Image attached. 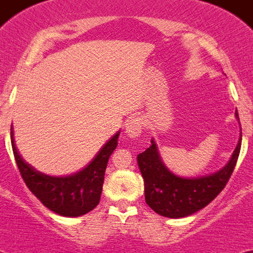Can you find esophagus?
<instances>
[{
	"label": "esophagus",
	"instance_id": "1",
	"mask_svg": "<svg viewBox=\"0 0 253 253\" xmlns=\"http://www.w3.org/2000/svg\"><path fill=\"white\" fill-rule=\"evenodd\" d=\"M143 131V123L140 118H134V119L129 120L125 126V134L129 138H137L139 137L140 133Z\"/></svg>",
	"mask_w": 253,
	"mask_h": 253
}]
</instances>
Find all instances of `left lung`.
Wrapping results in <instances>:
<instances>
[{
  "mask_svg": "<svg viewBox=\"0 0 253 253\" xmlns=\"http://www.w3.org/2000/svg\"><path fill=\"white\" fill-rule=\"evenodd\" d=\"M237 119L238 113L236 110ZM242 143V134L227 166L211 176L200 178H182L173 175L163 165L156 143L138 154V166L144 178L146 203L152 210L167 218L191 215L218 196L231 178Z\"/></svg>",
  "mask_w": 253,
  "mask_h": 253,
  "instance_id": "1",
  "label": "left lung"
}]
</instances>
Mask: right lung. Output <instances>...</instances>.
<instances>
[{
  "label": "right lung",
  "mask_w": 253,
  "mask_h": 253,
  "mask_svg": "<svg viewBox=\"0 0 253 253\" xmlns=\"http://www.w3.org/2000/svg\"><path fill=\"white\" fill-rule=\"evenodd\" d=\"M118 137L119 133L105 144L95 160L81 172L68 177H51L35 171L22 160L13 142L11 128L13 156L22 180L43 205L63 216L84 215L97 207L101 198L105 169L109 157L118 146Z\"/></svg>",
  "instance_id": "right-lung-1"
}]
</instances>
